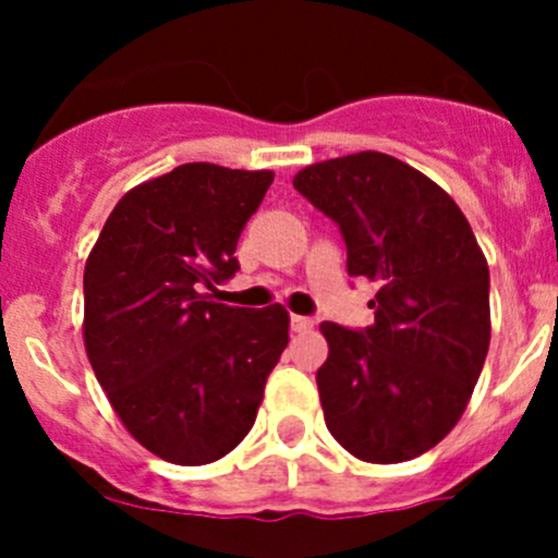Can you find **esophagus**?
<instances>
[{
  "label": "esophagus",
  "instance_id": "34e87169",
  "mask_svg": "<svg viewBox=\"0 0 558 558\" xmlns=\"http://www.w3.org/2000/svg\"><path fill=\"white\" fill-rule=\"evenodd\" d=\"M291 329H294V331H311L313 329V318H307V315H291Z\"/></svg>",
  "mask_w": 558,
  "mask_h": 558
}]
</instances>
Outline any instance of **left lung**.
<instances>
[{"label":"left lung","instance_id":"obj_1","mask_svg":"<svg viewBox=\"0 0 558 558\" xmlns=\"http://www.w3.org/2000/svg\"><path fill=\"white\" fill-rule=\"evenodd\" d=\"M294 189L337 223L348 275L375 283L373 324H320L326 426L362 461L415 459L453 429L481 378L492 340L486 256L440 185L378 150L305 167Z\"/></svg>","mask_w":558,"mask_h":558}]
</instances>
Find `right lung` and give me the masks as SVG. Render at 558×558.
Here are the masks:
<instances>
[{
  "label": "right lung",
  "instance_id": "obj_1",
  "mask_svg": "<svg viewBox=\"0 0 558 558\" xmlns=\"http://www.w3.org/2000/svg\"><path fill=\"white\" fill-rule=\"evenodd\" d=\"M275 174L180 165L121 196L86 262V353L132 437L159 459L210 464L243 442L289 345L280 305L213 302Z\"/></svg>",
  "mask_w": 558,
  "mask_h": 558
}]
</instances>
